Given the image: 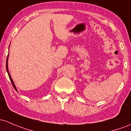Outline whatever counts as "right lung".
Returning <instances> with one entry per match:
<instances>
[{
  "instance_id": "right-lung-1",
  "label": "right lung",
  "mask_w": 131,
  "mask_h": 131,
  "mask_svg": "<svg viewBox=\"0 0 131 131\" xmlns=\"http://www.w3.org/2000/svg\"><path fill=\"white\" fill-rule=\"evenodd\" d=\"M8 56H7V61H6V69H7V73H8V77H9V78H10V81H11L12 83V85H13V86H14V89H15V90L17 91V88H16L15 85V84H14V81H13V80H12V79L11 76H10V73H9V71H8Z\"/></svg>"
}]
</instances>
